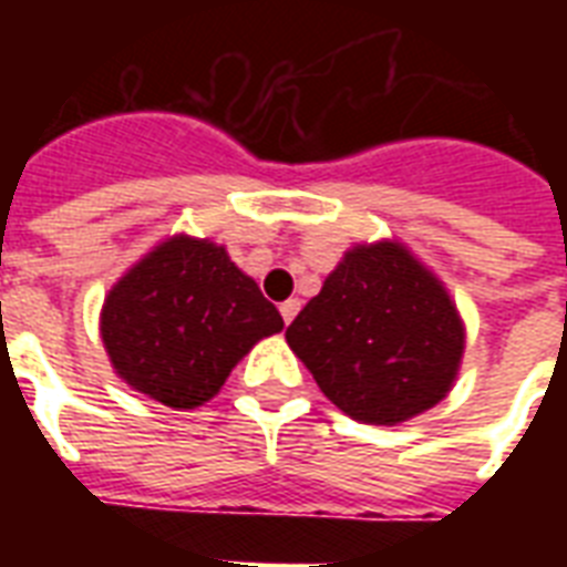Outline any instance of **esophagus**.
I'll return each instance as SVG.
<instances>
[{"mask_svg":"<svg viewBox=\"0 0 567 567\" xmlns=\"http://www.w3.org/2000/svg\"><path fill=\"white\" fill-rule=\"evenodd\" d=\"M279 312H282L285 324H291L297 312H300V300H297V297H291V300H285L282 307H279Z\"/></svg>","mask_w":567,"mask_h":567,"instance_id":"1","label":"esophagus"}]
</instances>
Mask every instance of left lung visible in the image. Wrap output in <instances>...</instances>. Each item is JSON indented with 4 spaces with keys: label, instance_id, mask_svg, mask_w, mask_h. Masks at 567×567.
Returning a JSON list of instances; mask_svg holds the SVG:
<instances>
[{
    "label": "left lung",
    "instance_id": "left-lung-1",
    "mask_svg": "<svg viewBox=\"0 0 567 567\" xmlns=\"http://www.w3.org/2000/svg\"><path fill=\"white\" fill-rule=\"evenodd\" d=\"M285 340L324 398L364 425H401L458 380L464 321L434 270L398 239L358 243Z\"/></svg>",
    "mask_w": 567,
    "mask_h": 567
}]
</instances>
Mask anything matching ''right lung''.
Returning a JSON list of instances; mask_svg holds the SVG:
<instances>
[{
	"mask_svg": "<svg viewBox=\"0 0 567 567\" xmlns=\"http://www.w3.org/2000/svg\"><path fill=\"white\" fill-rule=\"evenodd\" d=\"M285 328L227 248L175 234L145 251L105 295L100 337L121 380L173 410H197L230 370Z\"/></svg>",
	"mask_w": 567,
	"mask_h": 567,
	"instance_id": "add662e5",
	"label": "right lung"
}]
</instances>
